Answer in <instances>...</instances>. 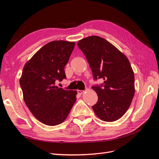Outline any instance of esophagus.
I'll return each instance as SVG.
<instances>
[{"mask_svg": "<svg viewBox=\"0 0 159 159\" xmlns=\"http://www.w3.org/2000/svg\"><path fill=\"white\" fill-rule=\"evenodd\" d=\"M77 91H78V93L80 94V95H81L82 93H84V91H83V90H78Z\"/></svg>", "mask_w": 159, "mask_h": 159, "instance_id": "esophagus-1", "label": "esophagus"}]
</instances>
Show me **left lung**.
<instances>
[{
	"label": "left lung",
	"mask_w": 159,
	"mask_h": 159,
	"mask_svg": "<svg viewBox=\"0 0 159 159\" xmlns=\"http://www.w3.org/2000/svg\"><path fill=\"white\" fill-rule=\"evenodd\" d=\"M92 71L103 83L92 86L98 100L92 108L104 121H117L126 113L134 94V76L127 57L104 38L91 36L78 41Z\"/></svg>",
	"instance_id": "1"
}]
</instances>
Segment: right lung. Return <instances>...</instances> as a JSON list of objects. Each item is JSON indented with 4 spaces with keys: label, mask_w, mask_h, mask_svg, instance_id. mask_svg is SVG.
Masks as SVG:
<instances>
[{
    "label": "right lung",
    "mask_w": 159,
    "mask_h": 159,
    "mask_svg": "<svg viewBox=\"0 0 159 159\" xmlns=\"http://www.w3.org/2000/svg\"><path fill=\"white\" fill-rule=\"evenodd\" d=\"M74 46V42H50L24 66L20 79L24 100L34 116L47 125L63 123L76 101V91L55 85L66 78L64 67Z\"/></svg>",
    "instance_id": "obj_1"
}]
</instances>
